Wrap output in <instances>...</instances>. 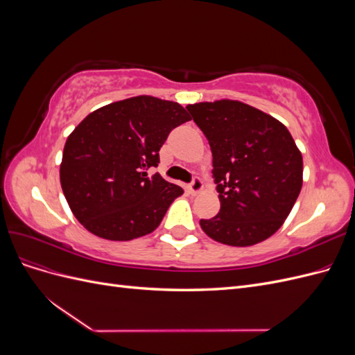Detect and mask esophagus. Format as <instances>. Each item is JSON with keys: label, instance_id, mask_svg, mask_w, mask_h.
Segmentation results:
<instances>
[{"label": "esophagus", "instance_id": "esophagus-1", "mask_svg": "<svg viewBox=\"0 0 355 355\" xmlns=\"http://www.w3.org/2000/svg\"><path fill=\"white\" fill-rule=\"evenodd\" d=\"M188 189H189L191 194H198V192L202 189V182H201V179H200L198 176H196L194 179H192L191 184L188 185Z\"/></svg>", "mask_w": 355, "mask_h": 355}]
</instances>
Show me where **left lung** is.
Masks as SVG:
<instances>
[{
    "instance_id": "1",
    "label": "left lung",
    "mask_w": 355,
    "mask_h": 355,
    "mask_svg": "<svg viewBox=\"0 0 355 355\" xmlns=\"http://www.w3.org/2000/svg\"><path fill=\"white\" fill-rule=\"evenodd\" d=\"M207 137L220 210L201 219L219 243L245 247L278 231L302 188L304 163L292 135L274 116L239 101L188 105Z\"/></svg>"
}]
</instances>
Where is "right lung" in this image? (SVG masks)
Wrapping results in <instances>:
<instances>
[{
	"mask_svg": "<svg viewBox=\"0 0 355 355\" xmlns=\"http://www.w3.org/2000/svg\"><path fill=\"white\" fill-rule=\"evenodd\" d=\"M185 108L153 96L114 102L93 111L68 136L60 185L73 216L101 239L128 241L153 232L173 200L184 194L159 173V148Z\"/></svg>",
	"mask_w": 355,
	"mask_h": 355,
	"instance_id": "right-lung-1",
	"label": "right lung"
}]
</instances>
